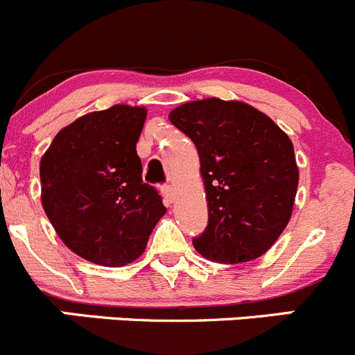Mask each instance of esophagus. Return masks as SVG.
<instances>
[{
	"label": "esophagus",
	"instance_id": "34e87169",
	"mask_svg": "<svg viewBox=\"0 0 355 355\" xmlns=\"http://www.w3.org/2000/svg\"><path fill=\"white\" fill-rule=\"evenodd\" d=\"M162 193H164L167 204H172V202L175 200V188L172 187V184H165V187H162Z\"/></svg>",
	"mask_w": 355,
	"mask_h": 355
}]
</instances>
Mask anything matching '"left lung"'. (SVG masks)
Segmentation results:
<instances>
[{"label":"left lung","mask_w":355,"mask_h":355,"mask_svg":"<svg viewBox=\"0 0 355 355\" xmlns=\"http://www.w3.org/2000/svg\"><path fill=\"white\" fill-rule=\"evenodd\" d=\"M168 120L195 143L209 225L193 241L209 261H252L281 237L291 219L300 171L288 134L242 101L184 103Z\"/></svg>","instance_id":"8db88e82"}]
</instances>
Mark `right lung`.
<instances>
[{
    "mask_svg": "<svg viewBox=\"0 0 355 355\" xmlns=\"http://www.w3.org/2000/svg\"><path fill=\"white\" fill-rule=\"evenodd\" d=\"M146 107L114 104L57 132L40 162L42 205L67 249L103 266H125L144 252L167 212L143 183L136 144Z\"/></svg>",
    "mask_w": 355,
    "mask_h": 355,
    "instance_id": "add662e5",
    "label": "right lung"
}]
</instances>
